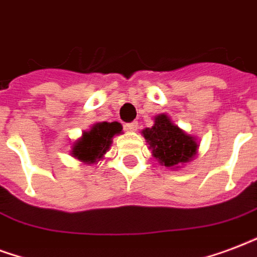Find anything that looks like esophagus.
I'll return each mask as SVG.
<instances>
[{
  "label": "esophagus",
  "instance_id": "34e87169",
  "mask_svg": "<svg viewBox=\"0 0 257 257\" xmlns=\"http://www.w3.org/2000/svg\"><path fill=\"white\" fill-rule=\"evenodd\" d=\"M126 127H127V130L137 131L138 128H140V124H138V121H131V123H127Z\"/></svg>",
  "mask_w": 257,
  "mask_h": 257
}]
</instances>
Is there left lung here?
Here are the masks:
<instances>
[{
	"label": "left lung",
	"mask_w": 257,
	"mask_h": 257,
	"mask_svg": "<svg viewBox=\"0 0 257 257\" xmlns=\"http://www.w3.org/2000/svg\"><path fill=\"white\" fill-rule=\"evenodd\" d=\"M152 153L165 167H176L190 161L198 145L191 136L175 126L167 115H158L154 126L142 131Z\"/></svg>",
	"instance_id": "obj_1"
}]
</instances>
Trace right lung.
Instances as JSON below:
<instances>
[{"label":"right lung","mask_w":257,"mask_h":257,"mask_svg":"<svg viewBox=\"0 0 257 257\" xmlns=\"http://www.w3.org/2000/svg\"><path fill=\"white\" fill-rule=\"evenodd\" d=\"M121 133L120 123H96L89 131L84 133L81 140H78L73 146L71 154L84 163H96L100 160L111 146L112 137Z\"/></svg>","instance_id":"right-lung-1"}]
</instances>
